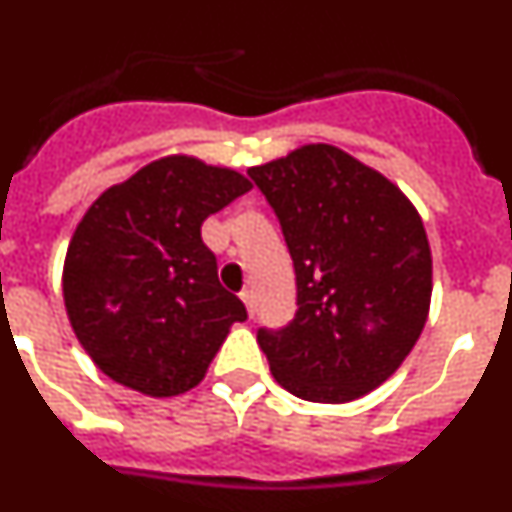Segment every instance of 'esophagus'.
<instances>
[{
  "label": "esophagus",
  "mask_w": 512,
  "mask_h": 512,
  "mask_svg": "<svg viewBox=\"0 0 512 512\" xmlns=\"http://www.w3.org/2000/svg\"><path fill=\"white\" fill-rule=\"evenodd\" d=\"M241 300H243V305H246L248 315L253 318V312H256V295H253V289H243Z\"/></svg>",
  "instance_id": "1"
}]
</instances>
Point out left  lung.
Here are the masks:
<instances>
[{
	"instance_id": "8db88e82",
	"label": "left lung",
	"mask_w": 512,
	"mask_h": 512,
	"mask_svg": "<svg viewBox=\"0 0 512 512\" xmlns=\"http://www.w3.org/2000/svg\"><path fill=\"white\" fill-rule=\"evenodd\" d=\"M282 225L297 274L295 320L259 330L284 390L351 402L390 379L428 320L433 261L413 202L328 143L248 169Z\"/></svg>"
}]
</instances>
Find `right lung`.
I'll list each match as a JSON object with an SVG mask.
<instances>
[{"mask_svg": "<svg viewBox=\"0 0 512 512\" xmlns=\"http://www.w3.org/2000/svg\"><path fill=\"white\" fill-rule=\"evenodd\" d=\"M253 184L194 156H166L104 189L71 235L63 302L94 364L148 397L205 379L246 307L217 279L202 223Z\"/></svg>", "mask_w": 512, "mask_h": 512, "instance_id": "obj_1", "label": "right lung"}]
</instances>
